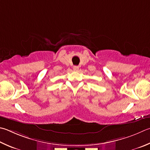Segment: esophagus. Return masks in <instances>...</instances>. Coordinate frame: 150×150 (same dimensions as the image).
Wrapping results in <instances>:
<instances>
[{"mask_svg":"<svg viewBox=\"0 0 150 150\" xmlns=\"http://www.w3.org/2000/svg\"><path fill=\"white\" fill-rule=\"evenodd\" d=\"M79 67L77 66H73V69H74L75 71H78L79 70Z\"/></svg>","mask_w":150,"mask_h":150,"instance_id":"34e87169","label":"esophagus"}]
</instances>
